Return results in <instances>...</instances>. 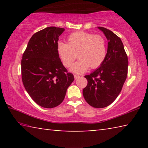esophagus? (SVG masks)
<instances>
[{
  "label": "esophagus",
  "mask_w": 148,
  "mask_h": 148,
  "mask_svg": "<svg viewBox=\"0 0 148 148\" xmlns=\"http://www.w3.org/2000/svg\"><path fill=\"white\" fill-rule=\"evenodd\" d=\"M79 77H80L79 76H77V75H74V79H77L79 78Z\"/></svg>",
  "instance_id": "34e87169"
}]
</instances>
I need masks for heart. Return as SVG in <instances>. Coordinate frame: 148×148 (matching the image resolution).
<instances>
[{
	"label": "heart",
	"instance_id": "obj_1",
	"mask_svg": "<svg viewBox=\"0 0 148 148\" xmlns=\"http://www.w3.org/2000/svg\"><path fill=\"white\" fill-rule=\"evenodd\" d=\"M57 52L66 68L72 66L77 55L79 59L72 66L71 71L80 74L89 67L96 69L101 66L106 56V42L101 35L78 31L69 35L67 43L59 42Z\"/></svg>",
	"mask_w": 148,
	"mask_h": 148
}]
</instances>
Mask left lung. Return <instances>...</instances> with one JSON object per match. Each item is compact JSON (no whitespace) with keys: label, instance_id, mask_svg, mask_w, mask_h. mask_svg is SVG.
<instances>
[{"label":"left lung","instance_id":"8db88e82","mask_svg":"<svg viewBox=\"0 0 148 148\" xmlns=\"http://www.w3.org/2000/svg\"><path fill=\"white\" fill-rule=\"evenodd\" d=\"M98 29L108 41L106 56L99 68L85 76L87 85L83 95L90 106L102 108L111 104L121 92L127 76L128 57L119 37L104 27Z\"/></svg>","mask_w":148,"mask_h":148}]
</instances>
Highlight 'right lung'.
I'll return each mask as SVG.
<instances>
[{
	"label": "right lung",
	"mask_w": 148,
	"mask_h": 148,
	"mask_svg": "<svg viewBox=\"0 0 148 148\" xmlns=\"http://www.w3.org/2000/svg\"><path fill=\"white\" fill-rule=\"evenodd\" d=\"M64 29L46 27L32 35L21 60L23 86L32 99L46 108L63 101L74 77L67 72L57 52L59 36Z\"/></svg>",
	"instance_id": "right-lung-1"
}]
</instances>
